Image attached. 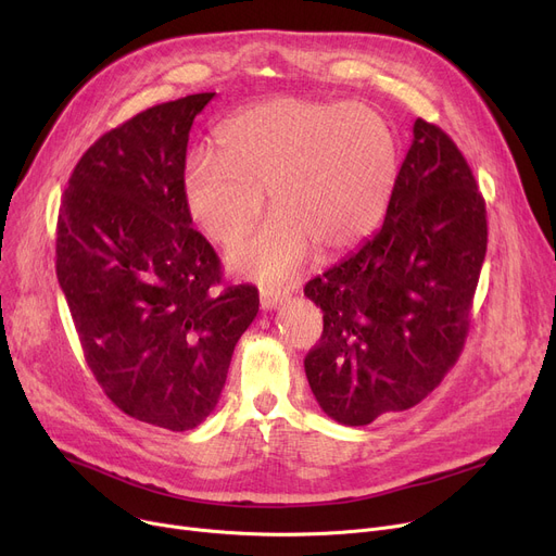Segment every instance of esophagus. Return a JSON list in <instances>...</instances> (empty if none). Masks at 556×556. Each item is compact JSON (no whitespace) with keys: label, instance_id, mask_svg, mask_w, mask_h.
<instances>
[{"label":"esophagus","instance_id":"34e87169","mask_svg":"<svg viewBox=\"0 0 556 556\" xmlns=\"http://www.w3.org/2000/svg\"><path fill=\"white\" fill-rule=\"evenodd\" d=\"M288 300V295L283 293V290H277V288H261V308L263 311H273L277 308L279 304H283Z\"/></svg>","mask_w":556,"mask_h":556}]
</instances>
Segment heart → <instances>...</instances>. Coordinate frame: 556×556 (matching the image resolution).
<instances>
[{"label":"heart","mask_w":556,"mask_h":556,"mask_svg":"<svg viewBox=\"0 0 556 556\" xmlns=\"http://www.w3.org/2000/svg\"><path fill=\"white\" fill-rule=\"evenodd\" d=\"M218 155L193 153L182 195L193 223L229 245L254 227L270 191L277 216L227 254L231 270L293 277L313 252L358 245L381 223L396 182V141L378 112L356 103L275 99L216 132Z\"/></svg>","instance_id":"1"}]
</instances>
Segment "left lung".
Masks as SVG:
<instances>
[{
	"mask_svg": "<svg viewBox=\"0 0 556 556\" xmlns=\"http://www.w3.org/2000/svg\"><path fill=\"white\" fill-rule=\"evenodd\" d=\"M383 227L304 286L325 313L304 358L323 410L367 426L424 401L457 363L486 254L471 166L434 124L415 122Z\"/></svg>",
	"mask_w": 556,
	"mask_h": 556,
	"instance_id": "left-lung-1",
	"label": "left lung"
}]
</instances>
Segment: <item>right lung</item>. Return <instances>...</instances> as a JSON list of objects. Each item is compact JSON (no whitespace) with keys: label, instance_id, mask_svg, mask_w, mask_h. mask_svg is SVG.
Wrapping results in <instances>:
<instances>
[{"label":"right lung","instance_id":"1","mask_svg":"<svg viewBox=\"0 0 556 556\" xmlns=\"http://www.w3.org/2000/svg\"><path fill=\"white\" fill-rule=\"evenodd\" d=\"M214 97L153 105L101 135L72 170L55 229L87 367L122 413L175 432L212 415L258 311L252 283L223 288L182 195L189 130Z\"/></svg>","mask_w":556,"mask_h":556}]
</instances>
